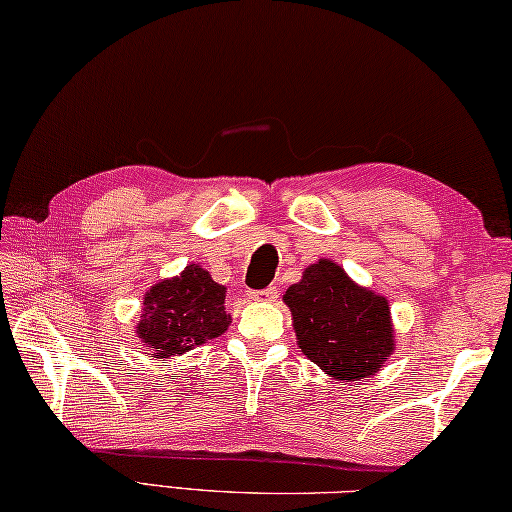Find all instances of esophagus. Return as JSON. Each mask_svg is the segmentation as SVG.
I'll return each instance as SVG.
<instances>
[{
  "label": "esophagus",
  "mask_w": 512,
  "mask_h": 512,
  "mask_svg": "<svg viewBox=\"0 0 512 512\" xmlns=\"http://www.w3.org/2000/svg\"><path fill=\"white\" fill-rule=\"evenodd\" d=\"M252 298H254V300H260V302H274V300L278 298V289H276V287H267V289L254 291Z\"/></svg>",
  "instance_id": "1"
}]
</instances>
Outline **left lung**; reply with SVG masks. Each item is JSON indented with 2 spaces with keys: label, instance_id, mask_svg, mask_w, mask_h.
Returning <instances> with one entry per match:
<instances>
[{
  "label": "left lung",
  "instance_id": "1",
  "mask_svg": "<svg viewBox=\"0 0 512 512\" xmlns=\"http://www.w3.org/2000/svg\"><path fill=\"white\" fill-rule=\"evenodd\" d=\"M283 300L298 347L333 380L371 378L395 349L387 298L353 283L329 258L302 271Z\"/></svg>",
  "mask_w": 512,
  "mask_h": 512
}]
</instances>
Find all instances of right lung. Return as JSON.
<instances>
[{
	"label": "right lung",
	"instance_id": "add662e5",
	"mask_svg": "<svg viewBox=\"0 0 512 512\" xmlns=\"http://www.w3.org/2000/svg\"><path fill=\"white\" fill-rule=\"evenodd\" d=\"M225 287L201 265H187L179 276L145 291L137 336L152 358L181 356L227 331Z\"/></svg>",
	"mask_w": 512,
	"mask_h": 512
}]
</instances>
